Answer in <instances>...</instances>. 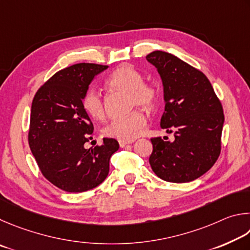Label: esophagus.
Masks as SVG:
<instances>
[{
	"label": "esophagus",
	"mask_w": 250,
	"mask_h": 250,
	"mask_svg": "<svg viewBox=\"0 0 250 250\" xmlns=\"http://www.w3.org/2000/svg\"><path fill=\"white\" fill-rule=\"evenodd\" d=\"M132 143H133V141H129V142H127V141H118V144H120L121 147H125V146H127Z\"/></svg>",
	"instance_id": "obj_1"
}]
</instances>
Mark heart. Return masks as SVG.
Here are the masks:
<instances>
[{
  "label": "heart",
  "instance_id": "b5f03b06",
  "mask_svg": "<svg viewBox=\"0 0 250 250\" xmlns=\"http://www.w3.org/2000/svg\"><path fill=\"white\" fill-rule=\"evenodd\" d=\"M106 84L112 89L129 93L132 106L137 105L145 109H151L158 102V89L151 83L144 82L143 74L129 64H123L113 71L107 78ZM82 106L87 115L94 120L104 118V103L102 96L96 90L90 89L86 92L83 96ZM145 125V115L142 112L135 111L128 116L109 122L103 128V134L107 137L129 142L142 133Z\"/></svg>",
  "mask_w": 250,
  "mask_h": 250
}]
</instances>
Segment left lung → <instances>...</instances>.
<instances>
[{
  "label": "left lung",
  "mask_w": 250,
  "mask_h": 250,
  "mask_svg": "<svg viewBox=\"0 0 250 250\" xmlns=\"http://www.w3.org/2000/svg\"><path fill=\"white\" fill-rule=\"evenodd\" d=\"M158 71L164 86L165 112L161 128L174 141L151 138L152 171L168 182L185 183L202 176L221 152L223 107L203 72L169 52L156 50L146 57Z\"/></svg>",
  "instance_id": "left-lung-1"
}]
</instances>
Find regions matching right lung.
<instances>
[{"label": "right lung", "mask_w": 250, "mask_h": 250, "mask_svg": "<svg viewBox=\"0 0 250 250\" xmlns=\"http://www.w3.org/2000/svg\"><path fill=\"white\" fill-rule=\"evenodd\" d=\"M107 65L77 63L55 73L35 94L28 143L48 181L67 192H84L101 185L109 171V159L120 145L103 138L86 149L93 124L82 106L83 96L96 74Z\"/></svg>", "instance_id": "1"}]
</instances>
